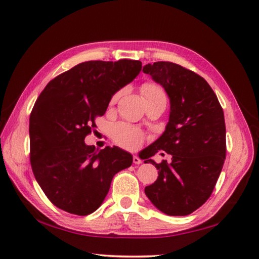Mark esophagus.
Listing matches in <instances>:
<instances>
[{"label":"esophagus","mask_w":259,"mask_h":259,"mask_svg":"<svg viewBox=\"0 0 259 259\" xmlns=\"http://www.w3.org/2000/svg\"><path fill=\"white\" fill-rule=\"evenodd\" d=\"M134 163L135 164H141L142 161L139 157H137V155H134Z\"/></svg>","instance_id":"esophagus-1"}]
</instances>
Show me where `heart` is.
Here are the masks:
<instances>
[{"instance_id":"1","label":"heart","mask_w":259,"mask_h":259,"mask_svg":"<svg viewBox=\"0 0 259 259\" xmlns=\"http://www.w3.org/2000/svg\"><path fill=\"white\" fill-rule=\"evenodd\" d=\"M141 93L146 102L152 100H165V94L159 85L154 82H147L141 87ZM119 93L115 95L113 100L119 97ZM111 137L120 146L127 149L139 148L143 142L141 131L125 123H117L111 127Z\"/></svg>"}]
</instances>
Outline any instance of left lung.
<instances>
[{
	"mask_svg": "<svg viewBox=\"0 0 259 259\" xmlns=\"http://www.w3.org/2000/svg\"><path fill=\"white\" fill-rule=\"evenodd\" d=\"M142 70L164 88L171 105L164 132L144 158L159 170L144 193L166 215H189L208 200L223 169L224 112L211 86L194 71L170 62L148 64ZM159 149L172 155L170 164L148 159Z\"/></svg>",
	"mask_w": 259,
	"mask_h": 259,
	"instance_id": "8db88e82",
	"label": "left lung"
}]
</instances>
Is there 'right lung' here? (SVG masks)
<instances>
[{"label": "right lung", "mask_w": 259, "mask_h": 259, "mask_svg": "<svg viewBox=\"0 0 259 259\" xmlns=\"http://www.w3.org/2000/svg\"><path fill=\"white\" fill-rule=\"evenodd\" d=\"M140 61H89L47 83L29 117L31 164L36 181L54 205L85 216L97 209L115 174L132 164L118 147L98 150L85 138L105 115L118 90L139 75Z\"/></svg>", "instance_id": "1"}]
</instances>
